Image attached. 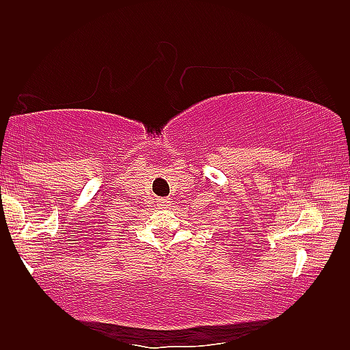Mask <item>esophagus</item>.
<instances>
[{
  "instance_id": "34e87169",
  "label": "esophagus",
  "mask_w": 350,
  "mask_h": 350,
  "mask_svg": "<svg viewBox=\"0 0 350 350\" xmlns=\"http://www.w3.org/2000/svg\"><path fill=\"white\" fill-rule=\"evenodd\" d=\"M158 208H167L171 204V200L170 198H158Z\"/></svg>"
}]
</instances>
